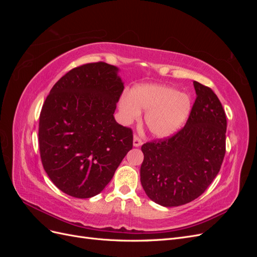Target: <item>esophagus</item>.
<instances>
[{"label":"esophagus","instance_id":"obj_1","mask_svg":"<svg viewBox=\"0 0 257 257\" xmlns=\"http://www.w3.org/2000/svg\"><path fill=\"white\" fill-rule=\"evenodd\" d=\"M143 145V141L141 138H139L138 136H134V139H133V146L134 147H141Z\"/></svg>","mask_w":257,"mask_h":257}]
</instances>
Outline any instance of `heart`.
<instances>
[{
	"instance_id": "heart-1",
	"label": "heart",
	"mask_w": 257,
	"mask_h": 257,
	"mask_svg": "<svg viewBox=\"0 0 257 257\" xmlns=\"http://www.w3.org/2000/svg\"><path fill=\"white\" fill-rule=\"evenodd\" d=\"M119 108L126 122L137 120L141 110H147L145 123L150 133L159 138L172 136L188 120L191 98L185 93L164 84L137 85L120 99Z\"/></svg>"
}]
</instances>
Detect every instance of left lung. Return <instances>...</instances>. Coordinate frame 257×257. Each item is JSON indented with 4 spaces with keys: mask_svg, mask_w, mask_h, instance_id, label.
Listing matches in <instances>:
<instances>
[{
    "mask_svg": "<svg viewBox=\"0 0 257 257\" xmlns=\"http://www.w3.org/2000/svg\"><path fill=\"white\" fill-rule=\"evenodd\" d=\"M196 99L183 128L142 146L141 182L151 200L177 207L196 199L219 174L225 155L226 115L215 93L194 81Z\"/></svg>",
    "mask_w": 257,
    "mask_h": 257,
    "instance_id": "obj_1",
    "label": "left lung"
}]
</instances>
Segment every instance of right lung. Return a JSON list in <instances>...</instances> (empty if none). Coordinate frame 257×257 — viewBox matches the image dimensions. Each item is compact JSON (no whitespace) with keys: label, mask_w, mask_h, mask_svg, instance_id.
<instances>
[{"label":"right lung","mask_w":257,"mask_h":257,"mask_svg":"<svg viewBox=\"0 0 257 257\" xmlns=\"http://www.w3.org/2000/svg\"><path fill=\"white\" fill-rule=\"evenodd\" d=\"M118 72L105 62L75 67L53 85L43 105L38 127L43 166L69 196L97 195L133 148V132L113 116L124 89Z\"/></svg>","instance_id":"1"}]
</instances>
